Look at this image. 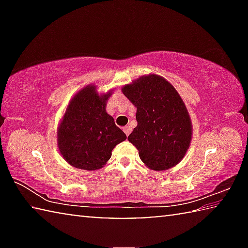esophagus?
Listing matches in <instances>:
<instances>
[{
    "label": "esophagus",
    "mask_w": 248,
    "mask_h": 248,
    "mask_svg": "<svg viewBox=\"0 0 248 248\" xmlns=\"http://www.w3.org/2000/svg\"><path fill=\"white\" fill-rule=\"evenodd\" d=\"M131 127H130V125H125V127L124 128V133H125V136H129L130 133H131Z\"/></svg>",
    "instance_id": "esophagus-1"
}]
</instances>
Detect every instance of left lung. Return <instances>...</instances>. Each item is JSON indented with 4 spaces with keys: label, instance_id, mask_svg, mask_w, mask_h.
<instances>
[{
    "label": "left lung",
    "instance_id": "obj_1",
    "mask_svg": "<svg viewBox=\"0 0 248 248\" xmlns=\"http://www.w3.org/2000/svg\"><path fill=\"white\" fill-rule=\"evenodd\" d=\"M137 107L138 125L128 137L141 161L154 170L177 165L189 148L192 125L177 91L164 78L149 74L123 87Z\"/></svg>",
    "mask_w": 248,
    "mask_h": 248
}]
</instances>
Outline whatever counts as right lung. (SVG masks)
<instances>
[{
    "instance_id": "obj_1",
    "label": "right lung",
    "mask_w": 248,
    "mask_h": 248,
    "mask_svg": "<svg viewBox=\"0 0 248 248\" xmlns=\"http://www.w3.org/2000/svg\"><path fill=\"white\" fill-rule=\"evenodd\" d=\"M111 92L99 95L85 86L71 99L58 128V146L70 165L85 170L102 169L117 144L127 139L106 111Z\"/></svg>"
}]
</instances>
